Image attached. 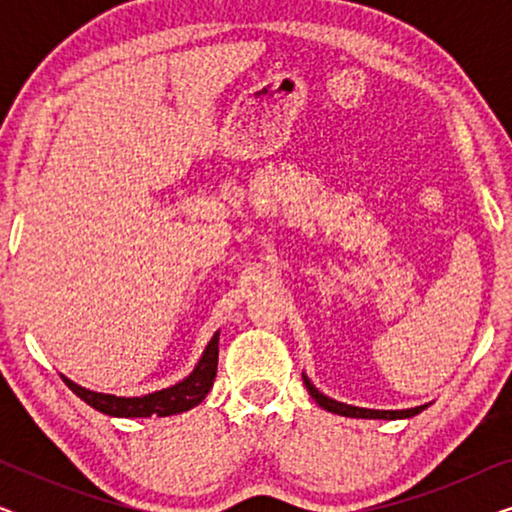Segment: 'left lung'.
<instances>
[{
  "label": "left lung",
  "instance_id": "obj_1",
  "mask_svg": "<svg viewBox=\"0 0 512 512\" xmlns=\"http://www.w3.org/2000/svg\"><path fill=\"white\" fill-rule=\"evenodd\" d=\"M303 382L307 391H310V396L317 401L321 408L328 410V412H335V415H342V417H359V419H405V417H415L422 412L426 405H419V408H410V410H368V408H354V405H345V403H338L333 401V398H328L321 394V391L314 387V384L307 380V375H303Z\"/></svg>",
  "mask_w": 512,
  "mask_h": 512
}]
</instances>
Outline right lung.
Returning <instances> with one entry per match:
<instances>
[{"label": "right lung", "instance_id": "add662e5", "mask_svg": "<svg viewBox=\"0 0 512 512\" xmlns=\"http://www.w3.org/2000/svg\"><path fill=\"white\" fill-rule=\"evenodd\" d=\"M216 363H219V333H214V338L209 340L205 352H202V359L198 366L186 380L174 384V387L153 391V394L146 396H111V394H97V391L83 389L72 380H67L62 375V380L69 389L74 391L81 401H86L90 408L104 412V415L111 417H170L179 415V412H186L195 408V405L205 401V396L212 389L214 377H216Z\"/></svg>", "mask_w": 512, "mask_h": 512}]
</instances>
